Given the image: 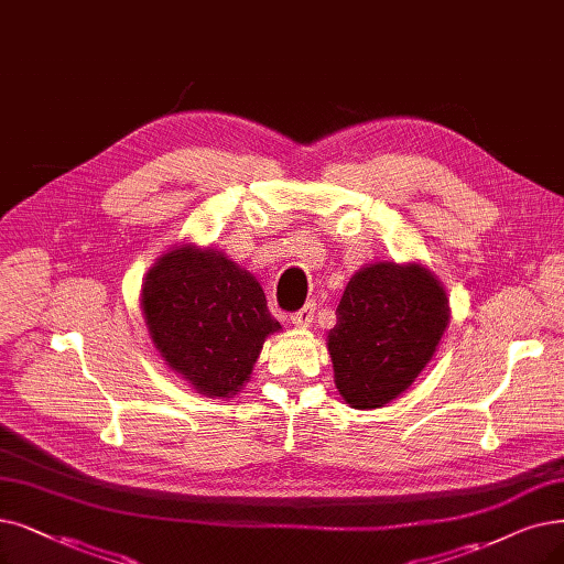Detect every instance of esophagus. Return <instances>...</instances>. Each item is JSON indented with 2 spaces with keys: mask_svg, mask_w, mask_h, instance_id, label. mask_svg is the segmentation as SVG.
I'll return each mask as SVG.
<instances>
[{
  "mask_svg": "<svg viewBox=\"0 0 564 564\" xmlns=\"http://www.w3.org/2000/svg\"><path fill=\"white\" fill-rule=\"evenodd\" d=\"M312 317H314V305L307 303L305 307H301L299 312L291 314V322H294V324L301 326V328H307V326L312 324Z\"/></svg>",
  "mask_w": 564,
  "mask_h": 564,
  "instance_id": "esophagus-1",
  "label": "esophagus"
}]
</instances>
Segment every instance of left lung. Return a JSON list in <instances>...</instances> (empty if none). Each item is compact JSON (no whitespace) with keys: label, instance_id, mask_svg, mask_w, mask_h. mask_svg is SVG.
<instances>
[{"label":"left lung","instance_id":"left-lung-1","mask_svg":"<svg viewBox=\"0 0 564 564\" xmlns=\"http://www.w3.org/2000/svg\"><path fill=\"white\" fill-rule=\"evenodd\" d=\"M328 333L335 387L356 410L384 408L433 358L448 299L419 263H372L349 280Z\"/></svg>","mask_w":564,"mask_h":564}]
</instances>
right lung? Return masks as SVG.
Masks as SVG:
<instances>
[{
  "label": "right lung",
  "instance_id": "1",
  "mask_svg": "<svg viewBox=\"0 0 564 564\" xmlns=\"http://www.w3.org/2000/svg\"><path fill=\"white\" fill-rule=\"evenodd\" d=\"M143 314L166 364L210 398L234 395L252 375L265 337L282 328L250 273L189 245L150 268Z\"/></svg>",
  "mask_w": 564,
  "mask_h": 564
}]
</instances>
